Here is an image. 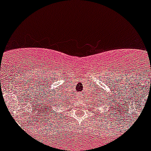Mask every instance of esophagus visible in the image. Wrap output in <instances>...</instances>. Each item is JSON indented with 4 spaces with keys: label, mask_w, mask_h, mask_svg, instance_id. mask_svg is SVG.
Instances as JSON below:
<instances>
[{
    "label": "esophagus",
    "mask_w": 151,
    "mask_h": 151,
    "mask_svg": "<svg viewBox=\"0 0 151 151\" xmlns=\"http://www.w3.org/2000/svg\"><path fill=\"white\" fill-rule=\"evenodd\" d=\"M78 98H80V95H79V96H78Z\"/></svg>",
    "instance_id": "esophagus-1"
}]
</instances>
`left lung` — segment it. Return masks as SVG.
<instances>
[{
	"instance_id": "8db88e82",
	"label": "left lung",
	"mask_w": 151,
	"mask_h": 151,
	"mask_svg": "<svg viewBox=\"0 0 151 151\" xmlns=\"http://www.w3.org/2000/svg\"><path fill=\"white\" fill-rule=\"evenodd\" d=\"M103 104L104 105V104ZM98 106H99V104H98ZM108 106H109V105H108ZM111 106H112V105H111Z\"/></svg>"
}]
</instances>
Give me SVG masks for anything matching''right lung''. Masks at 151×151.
Here are the masks:
<instances>
[{
  "instance_id": "obj_1",
  "label": "right lung",
  "mask_w": 151,
  "mask_h": 151,
  "mask_svg": "<svg viewBox=\"0 0 151 151\" xmlns=\"http://www.w3.org/2000/svg\"><path fill=\"white\" fill-rule=\"evenodd\" d=\"M53 103H54V104L53 105L52 104H51L50 107L48 108L50 113H54V111H55L56 113V109L63 108L65 105H67L68 101L66 99H64L63 97H60V98H57L56 100H54Z\"/></svg>"
}]
</instances>
